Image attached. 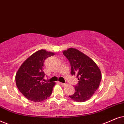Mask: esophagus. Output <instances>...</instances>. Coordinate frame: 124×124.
<instances>
[{"label":"esophagus","instance_id":"34e87169","mask_svg":"<svg viewBox=\"0 0 124 124\" xmlns=\"http://www.w3.org/2000/svg\"><path fill=\"white\" fill-rule=\"evenodd\" d=\"M60 84H61V85H62V86H64L66 85H67L66 84H65V83H62V82H61Z\"/></svg>","mask_w":124,"mask_h":124}]
</instances>
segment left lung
<instances>
[{
    "mask_svg": "<svg viewBox=\"0 0 124 124\" xmlns=\"http://www.w3.org/2000/svg\"><path fill=\"white\" fill-rule=\"evenodd\" d=\"M63 54L70 62L71 75L76 76L78 80L74 86L75 93L69 97L77 102L86 101L99 87L101 71L92 59L76 48H69Z\"/></svg>",
    "mask_w": 124,
    "mask_h": 124,
    "instance_id": "1",
    "label": "left lung"
}]
</instances>
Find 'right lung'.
Returning a JSON list of instances; mask_svg holds the SVG:
<instances>
[{
	"label": "right lung",
	"mask_w": 124,
	"mask_h": 124,
	"mask_svg": "<svg viewBox=\"0 0 124 124\" xmlns=\"http://www.w3.org/2000/svg\"><path fill=\"white\" fill-rule=\"evenodd\" d=\"M53 53L40 50L34 53L24 61L15 76L17 87L28 100L41 102L50 96L54 82H44L45 74L42 70L44 62Z\"/></svg>",
	"instance_id": "add662e5"
}]
</instances>
